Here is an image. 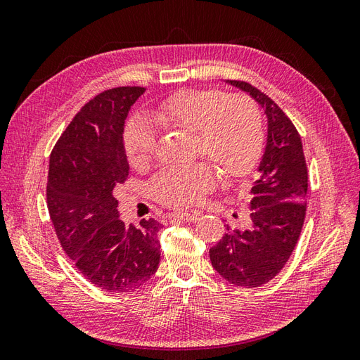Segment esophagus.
<instances>
[{"mask_svg":"<svg viewBox=\"0 0 360 360\" xmlns=\"http://www.w3.org/2000/svg\"><path fill=\"white\" fill-rule=\"evenodd\" d=\"M198 216L197 213H174V217H177V219H181L184 222H195L198 221Z\"/></svg>","mask_w":360,"mask_h":360,"instance_id":"obj_1","label":"esophagus"}]
</instances>
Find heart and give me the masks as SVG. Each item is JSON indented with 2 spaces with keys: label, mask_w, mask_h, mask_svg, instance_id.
<instances>
[{
  "label": "heart",
  "mask_w": 360,
  "mask_h": 360,
  "mask_svg": "<svg viewBox=\"0 0 360 360\" xmlns=\"http://www.w3.org/2000/svg\"><path fill=\"white\" fill-rule=\"evenodd\" d=\"M160 126L197 132L198 151L214 160L226 176H242L255 165L263 147V126L255 103L245 96L226 97L216 90H181L169 96L155 111ZM158 129L153 120L138 112L124 130L129 162L143 168L153 158ZM216 180L210 163L169 167L150 181L153 197L169 207L198 202Z\"/></svg>",
  "instance_id": "b5f03b06"
}]
</instances>
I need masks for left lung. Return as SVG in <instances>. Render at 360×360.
<instances>
[{"mask_svg": "<svg viewBox=\"0 0 360 360\" xmlns=\"http://www.w3.org/2000/svg\"><path fill=\"white\" fill-rule=\"evenodd\" d=\"M225 84L246 93L267 118V138L255 180L249 184L250 219L246 228L226 233L210 249L213 269L230 284L254 288L267 284L285 266L307 213L308 169L302 141L291 120L255 86Z\"/></svg>", "mask_w": 360, "mask_h": 360, "instance_id": "left-lung-1", "label": "left lung"}]
</instances>
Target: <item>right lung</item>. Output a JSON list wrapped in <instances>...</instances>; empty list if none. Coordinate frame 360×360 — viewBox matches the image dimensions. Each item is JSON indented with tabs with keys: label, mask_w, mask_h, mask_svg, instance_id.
<instances>
[{
	"label": "right lung",
	"mask_w": 360,
	"mask_h": 360,
	"mask_svg": "<svg viewBox=\"0 0 360 360\" xmlns=\"http://www.w3.org/2000/svg\"><path fill=\"white\" fill-rule=\"evenodd\" d=\"M144 86H118L96 96L75 115L53 147L48 209L64 252L105 291L135 290L156 274L158 231L150 217L129 226L114 191L129 176L124 123Z\"/></svg>",
	"instance_id": "1"
}]
</instances>
